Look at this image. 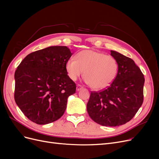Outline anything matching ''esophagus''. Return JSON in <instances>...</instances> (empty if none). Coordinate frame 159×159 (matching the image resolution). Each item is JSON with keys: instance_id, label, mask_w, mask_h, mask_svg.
Here are the masks:
<instances>
[{"instance_id": "1", "label": "esophagus", "mask_w": 159, "mask_h": 159, "mask_svg": "<svg viewBox=\"0 0 159 159\" xmlns=\"http://www.w3.org/2000/svg\"><path fill=\"white\" fill-rule=\"evenodd\" d=\"M83 88H82V86H81V85H77V86H76V90L77 91H80V90H81V89H82Z\"/></svg>"}]
</instances>
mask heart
<instances>
[{
	"label": "heart",
	"instance_id": "b5f03b06",
	"mask_svg": "<svg viewBox=\"0 0 159 159\" xmlns=\"http://www.w3.org/2000/svg\"><path fill=\"white\" fill-rule=\"evenodd\" d=\"M66 70L72 81H75L84 73L86 83L98 90L106 88L113 83L117 75L119 66L111 56L86 50L80 52L76 59L70 58L67 61Z\"/></svg>",
	"mask_w": 159,
	"mask_h": 159
}]
</instances>
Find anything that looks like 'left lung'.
Instances as JSON below:
<instances>
[{"label": "left lung", "instance_id": "1", "mask_svg": "<svg viewBox=\"0 0 159 159\" xmlns=\"http://www.w3.org/2000/svg\"><path fill=\"white\" fill-rule=\"evenodd\" d=\"M110 52L117 61V75L107 89L91 93L87 111L95 123L115 127L129 121L141 107L145 78L132 59L116 51Z\"/></svg>", "mask_w": 159, "mask_h": 159}]
</instances>
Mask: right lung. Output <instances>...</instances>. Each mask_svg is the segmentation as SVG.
I'll return each instance as SVG.
<instances>
[{
    "label": "right lung",
    "instance_id": "add662e5",
    "mask_svg": "<svg viewBox=\"0 0 159 159\" xmlns=\"http://www.w3.org/2000/svg\"><path fill=\"white\" fill-rule=\"evenodd\" d=\"M73 53L67 46H50L26 56L14 74V100L32 122L46 125L64 113L76 85L66 64Z\"/></svg>",
    "mask_w": 159,
    "mask_h": 159
}]
</instances>
